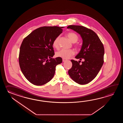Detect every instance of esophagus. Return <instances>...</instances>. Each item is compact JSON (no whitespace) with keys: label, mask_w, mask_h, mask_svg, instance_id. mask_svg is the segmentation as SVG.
<instances>
[{"label":"esophagus","mask_w":123,"mask_h":123,"mask_svg":"<svg viewBox=\"0 0 123 123\" xmlns=\"http://www.w3.org/2000/svg\"><path fill=\"white\" fill-rule=\"evenodd\" d=\"M67 61V59H64V58H63V62H65V61Z\"/></svg>","instance_id":"esophagus-1"}]
</instances>
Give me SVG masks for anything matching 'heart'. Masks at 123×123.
Masks as SVG:
<instances>
[{
	"label": "heart",
	"instance_id": "b5f03b06",
	"mask_svg": "<svg viewBox=\"0 0 123 123\" xmlns=\"http://www.w3.org/2000/svg\"><path fill=\"white\" fill-rule=\"evenodd\" d=\"M67 36L71 42L75 43L78 40V36L74 32H68ZM59 37H56L53 42V46L55 48H58L59 47ZM75 54L74 51L71 49H62L56 53V55L58 57L62 58L64 59H68Z\"/></svg>",
	"mask_w": 123,
	"mask_h": 123
}]
</instances>
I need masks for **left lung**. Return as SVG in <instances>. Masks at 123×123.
<instances>
[{
    "label": "left lung",
    "instance_id": "obj_1",
    "mask_svg": "<svg viewBox=\"0 0 123 123\" xmlns=\"http://www.w3.org/2000/svg\"><path fill=\"white\" fill-rule=\"evenodd\" d=\"M67 29L80 35L83 43L75 58L84 60L81 64L77 61L71 60L73 65L68 73L73 81L79 84H88L95 78L103 64V45L94 31L84 26L71 25Z\"/></svg>",
    "mask_w": 123,
    "mask_h": 123
}]
</instances>
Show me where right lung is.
<instances>
[{
	"instance_id": "right-lung-1",
	"label": "right lung",
	"mask_w": 123,
	"mask_h": 123,
	"mask_svg": "<svg viewBox=\"0 0 123 123\" xmlns=\"http://www.w3.org/2000/svg\"><path fill=\"white\" fill-rule=\"evenodd\" d=\"M64 27L45 26L32 31L21 44L19 62L25 77L31 84L41 86L53 78L56 65L62 62L55 55L53 42L62 32Z\"/></svg>"
}]
</instances>
